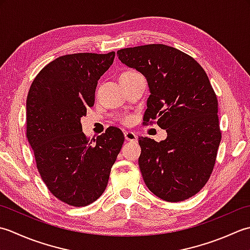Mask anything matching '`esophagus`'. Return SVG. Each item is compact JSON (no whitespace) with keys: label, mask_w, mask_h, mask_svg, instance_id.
I'll return each instance as SVG.
<instances>
[{"label":"esophagus","mask_w":250,"mask_h":250,"mask_svg":"<svg viewBox=\"0 0 250 250\" xmlns=\"http://www.w3.org/2000/svg\"><path fill=\"white\" fill-rule=\"evenodd\" d=\"M124 136H125V140L126 141H130V142H136L137 141V135L135 134V132L125 131L124 132Z\"/></svg>","instance_id":"34e87169"}]
</instances>
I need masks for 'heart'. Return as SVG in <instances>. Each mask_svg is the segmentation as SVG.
Masks as SVG:
<instances>
[{
    "instance_id": "obj_1",
    "label": "heart",
    "mask_w": 250,
    "mask_h": 250,
    "mask_svg": "<svg viewBox=\"0 0 250 250\" xmlns=\"http://www.w3.org/2000/svg\"><path fill=\"white\" fill-rule=\"evenodd\" d=\"M134 74H137V72H135V71H125V72H123L120 75V78H128V76H131ZM122 122L125 124H128L130 122V116H124V118H122Z\"/></svg>"
}]
</instances>
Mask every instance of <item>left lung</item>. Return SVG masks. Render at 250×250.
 I'll use <instances>...</instances> for the list:
<instances>
[{"mask_svg":"<svg viewBox=\"0 0 250 250\" xmlns=\"http://www.w3.org/2000/svg\"><path fill=\"white\" fill-rule=\"evenodd\" d=\"M127 67L144 74L150 96L144 121L157 120L167 138L140 137L139 167L157 197L180 202L206 185L221 141L218 100L200 63L181 50L149 44L118 50Z\"/></svg>","mask_w":250,"mask_h":250,"instance_id":"8db88e82","label":"left lung"}]
</instances>
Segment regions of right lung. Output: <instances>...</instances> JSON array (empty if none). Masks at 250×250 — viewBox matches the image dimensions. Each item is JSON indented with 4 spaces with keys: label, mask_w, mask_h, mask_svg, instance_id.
<instances>
[{
    "label": "right lung",
    "mask_w": 250,
    "mask_h": 250,
    "mask_svg": "<svg viewBox=\"0 0 250 250\" xmlns=\"http://www.w3.org/2000/svg\"><path fill=\"white\" fill-rule=\"evenodd\" d=\"M114 57V52L61 56L40 71L29 89L27 138L38 170L50 193L71 206L98 200L123 146L116 127L89 141L81 124Z\"/></svg>",
    "instance_id": "1"
}]
</instances>
